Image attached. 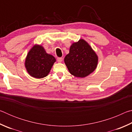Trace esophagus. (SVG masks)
Instances as JSON below:
<instances>
[{"instance_id": "esophagus-1", "label": "esophagus", "mask_w": 132, "mask_h": 132, "mask_svg": "<svg viewBox=\"0 0 132 132\" xmlns=\"http://www.w3.org/2000/svg\"><path fill=\"white\" fill-rule=\"evenodd\" d=\"M57 61L58 62H59V63H61L62 61H63V59H62V57H57Z\"/></svg>"}]
</instances>
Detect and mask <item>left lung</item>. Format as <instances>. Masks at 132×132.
<instances>
[{
    "instance_id": "left-lung-1",
    "label": "left lung",
    "mask_w": 132,
    "mask_h": 132,
    "mask_svg": "<svg viewBox=\"0 0 132 132\" xmlns=\"http://www.w3.org/2000/svg\"><path fill=\"white\" fill-rule=\"evenodd\" d=\"M64 62L71 75L84 78L97 68L98 57L87 42L80 39L71 45Z\"/></svg>"
}]
</instances>
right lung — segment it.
I'll list each match as a JSON object with an SVG mask.
<instances>
[{"label": "right lung", "mask_w": 132, "mask_h": 132, "mask_svg": "<svg viewBox=\"0 0 132 132\" xmlns=\"http://www.w3.org/2000/svg\"><path fill=\"white\" fill-rule=\"evenodd\" d=\"M56 59L48 54L41 45L35 44L26 57L25 68L31 77L41 79L47 76Z\"/></svg>", "instance_id": "add662e5"}]
</instances>
